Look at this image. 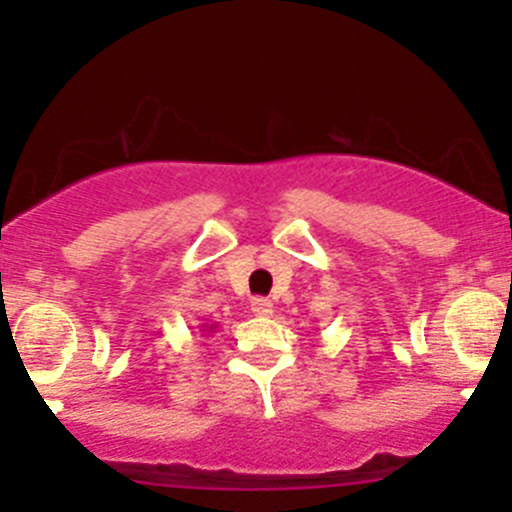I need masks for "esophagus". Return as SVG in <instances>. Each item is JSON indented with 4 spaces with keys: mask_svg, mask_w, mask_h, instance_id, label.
<instances>
[{
    "mask_svg": "<svg viewBox=\"0 0 512 512\" xmlns=\"http://www.w3.org/2000/svg\"><path fill=\"white\" fill-rule=\"evenodd\" d=\"M252 312L257 314V317H272V312H275V307H272V302L270 299H265V297H255L252 299Z\"/></svg>",
    "mask_w": 512,
    "mask_h": 512,
    "instance_id": "esophagus-1",
    "label": "esophagus"
}]
</instances>
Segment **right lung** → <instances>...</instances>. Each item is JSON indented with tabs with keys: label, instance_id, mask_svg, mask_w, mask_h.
Masks as SVG:
<instances>
[{
	"label": "right lung",
	"instance_id": "1",
	"mask_svg": "<svg viewBox=\"0 0 512 512\" xmlns=\"http://www.w3.org/2000/svg\"><path fill=\"white\" fill-rule=\"evenodd\" d=\"M215 327H218V324H200V332H215Z\"/></svg>",
	"mask_w": 512,
	"mask_h": 512
}]
</instances>
